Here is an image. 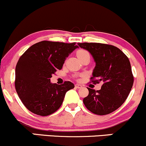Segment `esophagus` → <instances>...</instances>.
<instances>
[{
	"instance_id": "esophagus-1",
	"label": "esophagus",
	"mask_w": 146,
	"mask_h": 146,
	"mask_svg": "<svg viewBox=\"0 0 146 146\" xmlns=\"http://www.w3.org/2000/svg\"><path fill=\"white\" fill-rule=\"evenodd\" d=\"M75 88H76V89H79V88H82V86H81V85H79V84H76V85H75Z\"/></svg>"
}]
</instances>
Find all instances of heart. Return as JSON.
<instances>
[{
	"mask_svg": "<svg viewBox=\"0 0 146 146\" xmlns=\"http://www.w3.org/2000/svg\"><path fill=\"white\" fill-rule=\"evenodd\" d=\"M76 54H77L78 58H79V59L80 58H83V57L85 56H90L89 52L87 51V50H78L77 53H76Z\"/></svg>",
	"mask_w": 146,
	"mask_h": 146,
	"instance_id": "obj_1",
	"label": "heart"
}]
</instances>
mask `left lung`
Returning a JSON list of instances; mask_svg holds the SVG:
<instances>
[{"mask_svg":"<svg viewBox=\"0 0 146 146\" xmlns=\"http://www.w3.org/2000/svg\"><path fill=\"white\" fill-rule=\"evenodd\" d=\"M78 46L92 55L96 66L90 78L93 83H103L83 99L87 109L97 115H106L117 110L125 102L134 83L130 60L114 45L99 42H78Z\"/></svg>","mask_w":146,"mask_h":146,"instance_id":"obj_1","label":"left lung"}]
</instances>
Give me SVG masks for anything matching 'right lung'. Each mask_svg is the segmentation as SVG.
I'll return each mask as SVG.
<instances>
[{"label": "right lung", "mask_w": 146, "mask_h": 146, "mask_svg": "<svg viewBox=\"0 0 146 146\" xmlns=\"http://www.w3.org/2000/svg\"><path fill=\"white\" fill-rule=\"evenodd\" d=\"M78 47L76 42L43 40L29 47L20 57L16 66L15 88L22 103L30 112L45 117L60 107L65 93L74 85L70 81L53 84L50 78Z\"/></svg>", "instance_id": "right-lung-1"}]
</instances>
